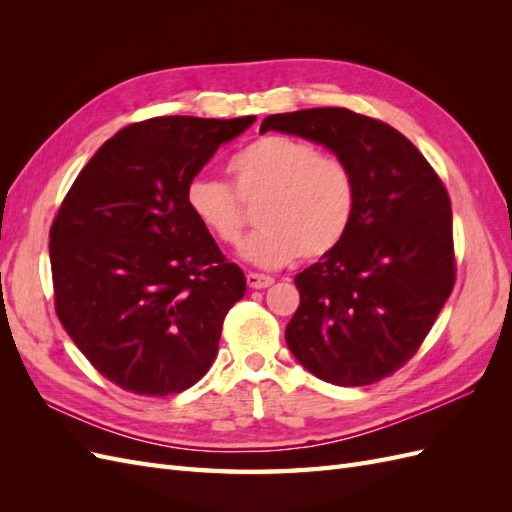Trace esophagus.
<instances>
[{"instance_id": "1", "label": "esophagus", "mask_w": 512, "mask_h": 512, "mask_svg": "<svg viewBox=\"0 0 512 512\" xmlns=\"http://www.w3.org/2000/svg\"><path fill=\"white\" fill-rule=\"evenodd\" d=\"M245 280H247V286L254 288V290L269 288V286L275 282L271 275H262V273H247Z\"/></svg>"}]
</instances>
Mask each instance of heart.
Listing matches in <instances>:
<instances>
[{
	"instance_id": "b5f03b06",
	"label": "heart",
	"mask_w": 512,
	"mask_h": 512,
	"mask_svg": "<svg viewBox=\"0 0 512 512\" xmlns=\"http://www.w3.org/2000/svg\"><path fill=\"white\" fill-rule=\"evenodd\" d=\"M228 170L237 192L220 179L198 175L185 188V205L215 241L237 245L247 222L238 197L245 203L262 200V228L239 252L245 262L275 269L299 254L320 258L344 241L354 218L356 188L350 168L339 158L322 156L301 138L267 134L235 153Z\"/></svg>"
}]
</instances>
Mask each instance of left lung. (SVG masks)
Instances as JSON below:
<instances>
[{"label":"left lung","mask_w":512,"mask_h":512,"mask_svg":"<svg viewBox=\"0 0 512 512\" xmlns=\"http://www.w3.org/2000/svg\"><path fill=\"white\" fill-rule=\"evenodd\" d=\"M269 130L327 147L352 173L344 241L294 277L301 303L286 344L309 374L363 386L410 361L455 284L453 211L442 181L404 134L348 108L269 115Z\"/></svg>","instance_id":"1"}]
</instances>
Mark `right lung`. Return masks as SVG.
<instances>
[{"instance_id":"right-lung-1","label":"right lung","mask_w":512,"mask_h":512,"mask_svg":"<svg viewBox=\"0 0 512 512\" xmlns=\"http://www.w3.org/2000/svg\"><path fill=\"white\" fill-rule=\"evenodd\" d=\"M256 117H156L119 130L76 177L51 228L55 309L104 378L164 397L203 378L245 294L185 205V188Z\"/></svg>"}]
</instances>
